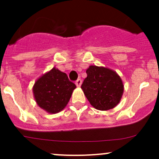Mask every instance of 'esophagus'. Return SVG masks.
<instances>
[{"mask_svg": "<svg viewBox=\"0 0 159 159\" xmlns=\"http://www.w3.org/2000/svg\"><path fill=\"white\" fill-rule=\"evenodd\" d=\"M81 84H82V81H81V79H78L76 81H75V84L77 85V87L80 88L81 87Z\"/></svg>", "mask_w": 159, "mask_h": 159, "instance_id": "obj_1", "label": "esophagus"}]
</instances>
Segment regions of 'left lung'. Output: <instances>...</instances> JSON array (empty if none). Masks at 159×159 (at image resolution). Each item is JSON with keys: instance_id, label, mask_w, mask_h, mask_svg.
Returning <instances> with one entry per match:
<instances>
[{"instance_id": "8db88e82", "label": "left lung", "mask_w": 159, "mask_h": 159, "mask_svg": "<svg viewBox=\"0 0 159 159\" xmlns=\"http://www.w3.org/2000/svg\"><path fill=\"white\" fill-rule=\"evenodd\" d=\"M87 78L81 84L91 105L100 111L112 109L118 105L124 92L121 77L108 68L91 65L86 70Z\"/></svg>"}]
</instances>
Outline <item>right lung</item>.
I'll list each match as a JSON object with an SVG mask.
<instances>
[{
    "label": "right lung",
    "instance_id": "right-lung-1",
    "mask_svg": "<svg viewBox=\"0 0 159 159\" xmlns=\"http://www.w3.org/2000/svg\"><path fill=\"white\" fill-rule=\"evenodd\" d=\"M75 89L68 75L54 67L35 81L34 98L40 108L49 114H56L66 107Z\"/></svg>",
    "mask_w": 159,
    "mask_h": 159
}]
</instances>
